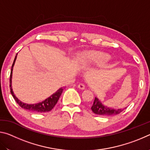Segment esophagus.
Wrapping results in <instances>:
<instances>
[{
  "instance_id": "obj_1",
  "label": "esophagus",
  "mask_w": 150,
  "mask_h": 150,
  "mask_svg": "<svg viewBox=\"0 0 150 150\" xmlns=\"http://www.w3.org/2000/svg\"><path fill=\"white\" fill-rule=\"evenodd\" d=\"M78 88H79V89L83 90V89H85V87L84 85L82 84V83H81V84L78 85Z\"/></svg>"
}]
</instances>
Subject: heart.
I'll use <instances>...</instances> for the list:
<instances>
[{
  "instance_id": "obj_1",
  "label": "heart",
  "mask_w": 150,
  "mask_h": 150,
  "mask_svg": "<svg viewBox=\"0 0 150 150\" xmlns=\"http://www.w3.org/2000/svg\"><path fill=\"white\" fill-rule=\"evenodd\" d=\"M88 57L91 62L95 64H104L109 60V56L106 54L100 52L91 53Z\"/></svg>"
}]
</instances>
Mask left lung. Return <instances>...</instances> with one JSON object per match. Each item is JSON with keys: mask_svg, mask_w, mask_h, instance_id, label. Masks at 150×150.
<instances>
[{"mask_svg": "<svg viewBox=\"0 0 150 150\" xmlns=\"http://www.w3.org/2000/svg\"><path fill=\"white\" fill-rule=\"evenodd\" d=\"M124 109H114L104 106L100 103V101L98 99V98L96 97H95L93 105L91 106V110H92L94 113L102 116H108L118 115V114L122 112Z\"/></svg>", "mask_w": 150, "mask_h": 150, "instance_id": "1", "label": "left lung"}]
</instances>
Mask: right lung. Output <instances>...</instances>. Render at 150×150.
<instances>
[{
    "label": "right lung",
    "instance_id": "add662e5",
    "mask_svg": "<svg viewBox=\"0 0 150 150\" xmlns=\"http://www.w3.org/2000/svg\"><path fill=\"white\" fill-rule=\"evenodd\" d=\"M17 55V54H16ZM16 55L14 58V62L12 63V67H11V76H10V89H11V93L12 94V96L14 98V100L18 104L20 107L22 108L26 109V110H30L31 112H49L52 110L53 108H54V106L56 105L58 100L60 97L61 95L63 92V88H60L59 90L57 91V92H55L54 95L50 96L49 98H47V99L45 100L42 101L41 103H37V104H34V105H28V104H25L24 103L21 102V101L19 100L18 98L15 96L14 95L13 91L12 89V69H13V66L14 65L15 61L16 59Z\"/></svg>",
    "mask_w": 150,
    "mask_h": 150
}]
</instances>
